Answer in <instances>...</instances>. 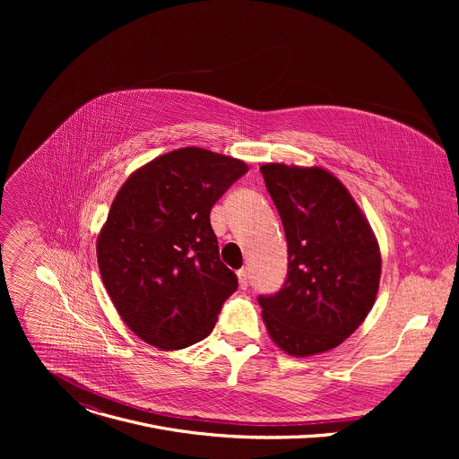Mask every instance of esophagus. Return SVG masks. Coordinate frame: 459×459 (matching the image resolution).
Wrapping results in <instances>:
<instances>
[{
  "label": "esophagus",
  "instance_id": "obj_1",
  "mask_svg": "<svg viewBox=\"0 0 459 459\" xmlns=\"http://www.w3.org/2000/svg\"><path fill=\"white\" fill-rule=\"evenodd\" d=\"M238 280H239V287L241 289L248 287V273H247V269H239L238 271Z\"/></svg>",
  "mask_w": 459,
  "mask_h": 459
}]
</instances>
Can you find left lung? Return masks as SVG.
<instances>
[{"label": "left lung", "instance_id": "8db88e82", "mask_svg": "<svg viewBox=\"0 0 459 459\" xmlns=\"http://www.w3.org/2000/svg\"><path fill=\"white\" fill-rule=\"evenodd\" d=\"M289 252L285 283L257 298L274 343L310 356L343 343L370 312L381 274L376 238L349 190L323 169H259Z\"/></svg>", "mask_w": 459, "mask_h": 459}]
</instances>
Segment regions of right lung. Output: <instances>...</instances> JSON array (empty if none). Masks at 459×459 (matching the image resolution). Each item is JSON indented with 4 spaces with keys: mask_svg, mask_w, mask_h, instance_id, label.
I'll use <instances>...</instances> for the list:
<instances>
[{
    "mask_svg": "<svg viewBox=\"0 0 459 459\" xmlns=\"http://www.w3.org/2000/svg\"><path fill=\"white\" fill-rule=\"evenodd\" d=\"M248 167L178 149L130 176L98 238L103 285L143 342L178 351L205 340L238 276L220 259L211 211Z\"/></svg>",
    "mask_w": 459,
    "mask_h": 459,
    "instance_id": "1",
    "label": "right lung"
}]
</instances>
